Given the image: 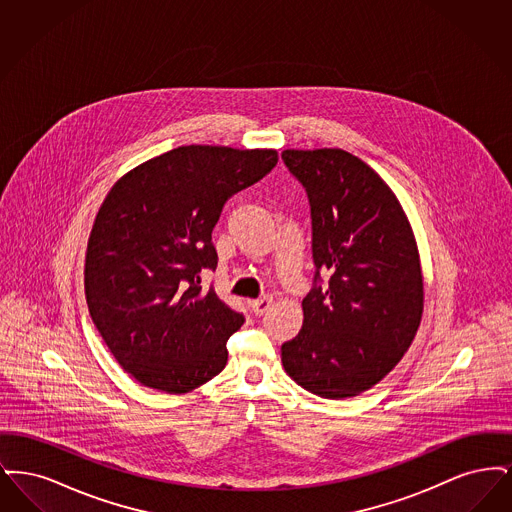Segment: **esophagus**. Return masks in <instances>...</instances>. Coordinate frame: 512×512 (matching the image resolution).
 Wrapping results in <instances>:
<instances>
[{"label": "esophagus", "mask_w": 512, "mask_h": 512, "mask_svg": "<svg viewBox=\"0 0 512 512\" xmlns=\"http://www.w3.org/2000/svg\"><path fill=\"white\" fill-rule=\"evenodd\" d=\"M270 303H272V299H270V295H263V297H259V299H255V301H251V309H253V313L255 315H265L268 309H270Z\"/></svg>", "instance_id": "1"}]
</instances>
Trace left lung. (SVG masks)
Here are the masks:
<instances>
[{"instance_id": "left-lung-1", "label": "left lung", "mask_w": 512, "mask_h": 512, "mask_svg": "<svg viewBox=\"0 0 512 512\" xmlns=\"http://www.w3.org/2000/svg\"><path fill=\"white\" fill-rule=\"evenodd\" d=\"M282 159L309 197L315 263L303 328L282 345V365L318 397H353L401 361L420 326L413 228L390 186L359 157L324 147L286 149Z\"/></svg>"}]
</instances>
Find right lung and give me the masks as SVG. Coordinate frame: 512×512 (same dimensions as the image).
Returning a JSON list of instances; mask_svg holds the SVG:
<instances>
[{
	"label": "right lung",
	"instance_id": "right-lung-1",
	"mask_svg": "<svg viewBox=\"0 0 512 512\" xmlns=\"http://www.w3.org/2000/svg\"><path fill=\"white\" fill-rule=\"evenodd\" d=\"M274 149L182 146L126 172L99 207L84 268L92 320L140 384L186 393L226 366L244 315L201 276L224 203L267 176Z\"/></svg>",
	"mask_w": 512,
	"mask_h": 512
}]
</instances>
